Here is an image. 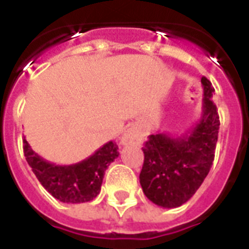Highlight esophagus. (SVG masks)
Here are the masks:
<instances>
[{"mask_svg":"<svg viewBox=\"0 0 249 249\" xmlns=\"http://www.w3.org/2000/svg\"><path fill=\"white\" fill-rule=\"evenodd\" d=\"M120 143L123 146H128V144H132V146H141L142 144V133L138 128L136 126H132L129 128L126 132L121 136Z\"/></svg>","mask_w":249,"mask_h":249,"instance_id":"esophagus-1","label":"esophagus"}]
</instances>
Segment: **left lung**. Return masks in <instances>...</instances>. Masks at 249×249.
<instances>
[{
  "label": "left lung",
  "mask_w": 249,
  "mask_h": 249,
  "mask_svg": "<svg viewBox=\"0 0 249 249\" xmlns=\"http://www.w3.org/2000/svg\"><path fill=\"white\" fill-rule=\"evenodd\" d=\"M201 116L194 128L173 137L166 133L148 136L140 182L144 195L163 208L185 204L209 173L214 159L220 117L212 101V84L201 77Z\"/></svg>",
  "instance_id": "obj_1"
}]
</instances>
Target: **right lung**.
Segmentation results:
<instances>
[{
  "instance_id": "add662e5",
  "label": "right lung",
  "mask_w": 249,
  "mask_h": 249,
  "mask_svg": "<svg viewBox=\"0 0 249 249\" xmlns=\"http://www.w3.org/2000/svg\"><path fill=\"white\" fill-rule=\"evenodd\" d=\"M24 156L40 183L53 196L63 203L79 204L93 200L101 191L106 169L119 156V147L112 141L98 148L80 163L56 165L33 151L23 141Z\"/></svg>"
}]
</instances>
